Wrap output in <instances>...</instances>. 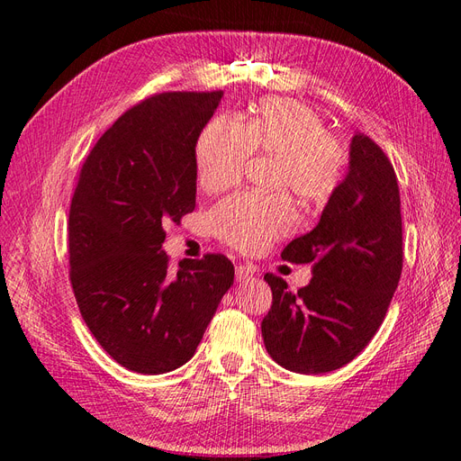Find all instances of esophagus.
Instances as JSON below:
<instances>
[{
    "label": "esophagus",
    "mask_w": 461,
    "mask_h": 461,
    "mask_svg": "<svg viewBox=\"0 0 461 461\" xmlns=\"http://www.w3.org/2000/svg\"><path fill=\"white\" fill-rule=\"evenodd\" d=\"M252 276H254L252 265H236V281L244 283V281H249Z\"/></svg>",
    "instance_id": "34e87169"
}]
</instances>
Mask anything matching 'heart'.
<instances>
[{"mask_svg":"<svg viewBox=\"0 0 461 461\" xmlns=\"http://www.w3.org/2000/svg\"><path fill=\"white\" fill-rule=\"evenodd\" d=\"M315 109L286 97L259 102L242 124L227 115L209 121L198 136L196 173L207 192L239 183L252 156L271 158V186L285 188L305 203L329 200L340 186L348 156ZM221 242L239 252H259L294 225L286 194H236L207 217Z\"/></svg>","mask_w":461,"mask_h":461,"instance_id":"b5f03b06","label":"heart"}]
</instances>
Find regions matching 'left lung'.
<instances>
[{
  "mask_svg": "<svg viewBox=\"0 0 461 461\" xmlns=\"http://www.w3.org/2000/svg\"><path fill=\"white\" fill-rule=\"evenodd\" d=\"M281 256L312 263L313 276L294 294L281 276L265 275L273 292L261 321L269 356L303 375L346 366L379 330L403 261L396 173L369 136L352 138L348 173L317 227Z\"/></svg>",
  "mask_w": 461,
  "mask_h": 461,
  "instance_id": "obj_1",
  "label": "left lung"
}]
</instances>
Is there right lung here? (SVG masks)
<instances>
[{"instance_id": "add662e5", "label": "right lung", "mask_w": 461, "mask_h": 461, "mask_svg": "<svg viewBox=\"0 0 461 461\" xmlns=\"http://www.w3.org/2000/svg\"><path fill=\"white\" fill-rule=\"evenodd\" d=\"M222 92H165L107 129L80 169L68 212V265L94 339L134 373L173 371L196 352L234 283L221 254L169 269L163 227L196 207L198 136Z\"/></svg>"}]
</instances>
